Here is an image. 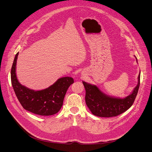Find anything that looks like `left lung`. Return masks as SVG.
<instances>
[{"label": "left lung", "instance_id": "8db88e82", "mask_svg": "<svg viewBox=\"0 0 152 152\" xmlns=\"http://www.w3.org/2000/svg\"><path fill=\"white\" fill-rule=\"evenodd\" d=\"M138 82L132 93L124 99L107 96L96 85L82 82L85 88V102L93 114L100 117H116L127 111L133 104L140 84V73Z\"/></svg>", "mask_w": 152, "mask_h": 152}]
</instances>
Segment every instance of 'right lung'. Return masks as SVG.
<instances>
[{
    "mask_svg": "<svg viewBox=\"0 0 152 152\" xmlns=\"http://www.w3.org/2000/svg\"><path fill=\"white\" fill-rule=\"evenodd\" d=\"M18 52L15 55L11 70V83L15 95L25 110L37 115L49 116L56 114L63 104L69 86L73 83L72 77L59 78L49 88L40 91L28 88L18 82L15 73Z\"/></svg>",
    "mask_w": 152,
    "mask_h": 152,
    "instance_id": "obj_1",
    "label": "right lung"
}]
</instances>
